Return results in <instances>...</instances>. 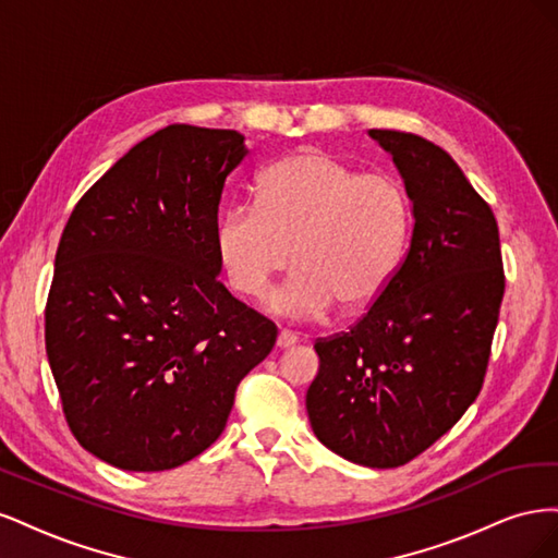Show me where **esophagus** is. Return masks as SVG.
<instances>
[{"instance_id":"obj_1","label":"esophagus","mask_w":558,"mask_h":558,"mask_svg":"<svg viewBox=\"0 0 558 558\" xmlns=\"http://www.w3.org/2000/svg\"><path fill=\"white\" fill-rule=\"evenodd\" d=\"M298 342H300V337H298L295 332H291V330H281L279 337H277V347H279V349H291V347H295Z\"/></svg>"}]
</instances>
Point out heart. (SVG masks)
<instances>
[{
  "instance_id": "1",
  "label": "heart",
  "mask_w": 558,
  "mask_h": 558,
  "mask_svg": "<svg viewBox=\"0 0 558 558\" xmlns=\"http://www.w3.org/2000/svg\"><path fill=\"white\" fill-rule=\"evenodd\" d=\"M412 207L404 185L361 174L318 148L269 165L258 202H234L216 230L218 256L232 289L265 298L291 263L298 267L272 298L295 318H316L340 302L363 310L388 289L404 258Z\"/></svg>"
}]
</instances>
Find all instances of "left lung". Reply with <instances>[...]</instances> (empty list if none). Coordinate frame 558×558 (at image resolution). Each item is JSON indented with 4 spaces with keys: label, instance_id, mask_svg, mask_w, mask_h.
Wrapping results in <instances>:
<instances>
[{
    "label": "left lung",
    "instance_id": "1",
    "mask_svg": "<svg viewBox=\"0 0 558 558\" xmlns=\"http://www.w3.org/2000/svg\"><path fill=\"white\" fill-rule=\"evenodd\" d=\"M404 179L414 230L388 289L347 332L318 337L314 435L342 459L398 468L482 391L505 293L498 223L461 167L412 132L369 130Z\"/></svg>",
    "mask_w": 558,
    "mask_h": 558
}]
</instances>
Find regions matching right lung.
Here are the masks:
<instances>
[{
  "mask_svg": "<svg viewBox=\"0 0 558 558\" xmlns=\"http://www.w3.org/2000/svg\"><path fill=\"white\" fill-rule=\"evenodd\" d=\"M244 134L174 123L97 179L66 221L46 353L66 426L121 470L160 472L223 433L272 320L218 281V202Z\"/></svg>",
  "mask_w": 558,
  "mask_h": 558,
  "instance_id": "add662e5",
  "label": "right lung"
}]
</instances>
